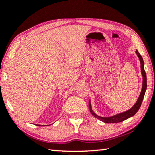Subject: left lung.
Masks as SVG:
<instances>
[{
    "mask_svg": "<svg viewBox=\"0 0 155 155\" xmlns=\"http://www.w3.org/2000/svg\"><path fill=\"white\" fill-rule=\"evenodd\" d=\"M136 54L138 56V58L140 61V68H141V73L142 75H143V88H142V91L140 92V97H138V99L136 101V103L135 104L134 106L131 108L130 109L128 110L127 111H125L124 113L117 114V115H115L114 116H111V117H108V118H104V117H100V116H97L94 113H93L92 111V109H91V104L90 101H89V107H90V111L92 114L94 116H95L97 118H98L99 120H101V121L107 123V124H114V123H119L121 121H124V120L128 119V118L132 117L135 115V114L137 113V111H138L140 107L142 104V102H143L144 96H145L146 89H147V76H146V73L145 71V69H144V61L143 59L142 58L141 55L139 54L138 51H136Z\"/></svg>",
    "mask_w": 155,
    "mask_h": 155,
    "instance_id": "left-lung-1",
    "label": "left lung"
}]
</instances>
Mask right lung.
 <instances>
[{"label":"right lung","mask_w":155,"mask_h":155,"mask_svg":"<svg viewBox=\"0 0 155 155\" xmlns=\"http://www.w3.org/2000/svg\"><path fill=\"white\" fill-rule=\"evenodd\" d=\"M37 126H39V125H37ZM39 126H40V125H39Z\"/></svg>","instance_id":"add662e5"}]
</instances>
